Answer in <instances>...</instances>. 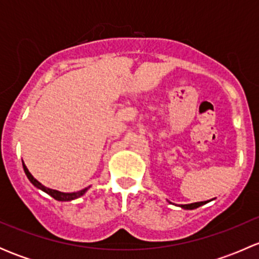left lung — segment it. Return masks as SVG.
<instances>
[{
    "mask_svg": "<svg viewBox=\"0 0 259 259\" xmlns=\"http://www.w3.org/2000/svg\"><path fill=\"white\" fill-rule=\"evenodd\" d=\"M207 202H198V203H192V204H183L182 208H184V209H195V208L200 207V205L205 204Z\"/></svg>",
    "mask_w": 259,
    "mask_h": 259,
    "instance_id": "obj_1",
    "label": "left lung"
}]
</instances>
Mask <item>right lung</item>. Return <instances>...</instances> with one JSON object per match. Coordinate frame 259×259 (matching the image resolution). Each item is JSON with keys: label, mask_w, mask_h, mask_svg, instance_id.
I'll use <instances>...</instances> for the list:
<instances>
[{"label": "right lung", "mask_w": 259, "mask_h": 259, "mask_svg": "<svg viewBox=\"0 0 259 259\" xmlns=\"http://www.w3.org/2000/svg\"><path fill=\"white\" fill-rule=\"evenodd\" d=\"M22 165H23V170H25V174H26V176H27L28 180H30V182L32 183V184L35 185L36 188H38V189L44 190V192L48 193L49 195H51V197L54 198V199L60 200V202H69V200L76 199V198H79V197H81V195L85 194L86 190L89 189V188H85V189L80 190V192H76V193H62V192H59V190L50 189V188H46L45 185L41 184L40 182H37V180L33 178L32 176H31V173H30V171H28V169L26 168L25 164L22 163Z\"/></svg>", "instance_id": "add662e5"}]
</instances>
